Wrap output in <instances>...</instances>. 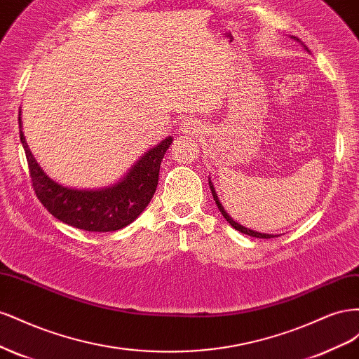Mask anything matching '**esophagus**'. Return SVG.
Listing matches in <instances>:
<instances>
[{
  "mask_svg": "<svg viewBox=\"0 0 359 359\" xmlns=\"http://www.w3.org/2000/svg\"><path fill=\"white\" fill-rule=\"evenodd\" d=\"M203 130L202 124H199L198 121H194V119L189 118V119H184V121L180 124V132L181 133H191V135H198Z\"/></svg>",
  "mask_w": 359,
  "mask_h": 359,
  "instance_id": "34e87169",
  "label": "esophagus"
}]
</instances>
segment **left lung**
<instances>
[{
	"label": "left lung",
	"instance_id": "1",
	"mask_svg": "<svg viewBox=\"0 0 359 359\" xmlns=\"http://www.w3.org/2000/svg\"><path fill=\"white\" fill-rule=\"evenodd\" d=\"M293 40H297V41H299V39H297V37H292ZM304 49H307L306 46H304ZM309 50V49H307ZM210 189H211V193H212V198H214V201H215V205H217V208L220 210V212L223 214V217L224 219L227 220V223H229L233 229H236V231H240L241 233H245V235H248V236H255V238H264V240H268V238H276V236H278V235H271V233H260V232H256V231H252V229H248V227H245V226H243V224H240V223H236L232 217L226 212V210L223 208V205H222V202L219 201V196H217V193H215V189H214V186H212V181L210 180Z\"/></svg>",
	"mask_w": 359,
	"mask_h": 359
}]
</instances>
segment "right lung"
<instances>
[{
  "label": "right lung",
  "instance_id": "right-lung-1",
  "mask_svg": "<svg viewBox=\"0 0 359 359\" xmlns=\"http://www.w3.org/2000/svg\"><path fill=\"white\" fill-rule=\"evenodd\" d=\"M19 128L32 187L39 201L60 222L88 232H114L137 219L154 196L161 160L173 140L168 136L148 149L123 178L111 186L73 189L53 181L40 168L25 140L20 111Z\"/></svg>",
  "mask_w": 359,
  "mask_h": 359
}]
</instances>
